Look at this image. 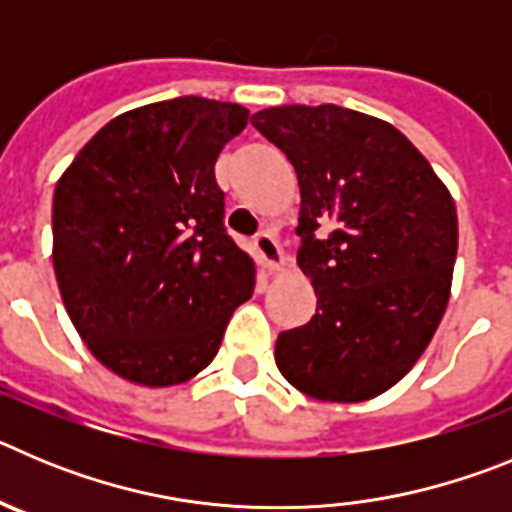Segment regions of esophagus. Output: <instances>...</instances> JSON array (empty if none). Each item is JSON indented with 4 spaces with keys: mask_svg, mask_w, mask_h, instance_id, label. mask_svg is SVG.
<instances>
[{
    "mask_svg": "<svg viewBox=\"0 0 512 512\" xmlns=\"http://www.w3.org/2000/svg\"><path fill=\"white\" fill-rule=\"evenodd\" d=\"M253 246H256L259 259L264 261V266L271 271V274L282 271L284 253H282V248H279V243H277V238H274V235L259 233V235H256V241H253Z\"/></svg>",
    "mask_w": 512,
    "mask_h": 512,
    "instance_id": "obj_1",
    "label": "esophagus"
}]
</instances>
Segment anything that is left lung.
<instances>
[{
	"mask_svg": "<svg viewBox=\"0 0 512 512\" xmlns=\"http://www.w3.org/2000/svg\"><path fill=\"white\" fill-rule=\"evenodd\" d=\"M251 125L295 166L297 264L318 297L310 323L279 333V372L312 400H372L413 369L449 305L454 197L379 117L284 104Z\"/></svg>",
	"mask_w": 512,
	"mask_h": 512,
	"instance_id": "obj_1",
	"label": "left lung"
}]
</instances>
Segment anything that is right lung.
Wrapping results in <instances>:
<instances>
[{
    "label": "right lung",
    "mask_w": 512,
    "mask_h": 512,
    "mask_svg": "<svg viewBox=\"0 0 512 512\" xmlns=\"http://www.w3.org/2000/svg\"><path fill=\"white\" fill-rule=\"evenodd\" d=\"M248 110L143 104L76 153L53 194V271L81 341L112 374L174 387L215 359L256 264L225 233L215 161Z\"/></svg>",
    "instance_id": "1"
}]
</instances>
